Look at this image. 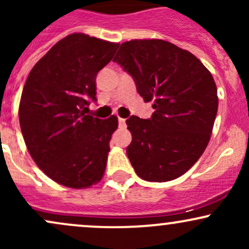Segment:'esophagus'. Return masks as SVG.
Listing matches in <instances>:
<instances>
[{
	"label": "esophagus",
	"instance_id": "1",
	"mask_svg": "<svg viewBox=\"0 0 249 249\" xmlns=\"http://www.w3.org/2000/svg\"><path fill=\"white\" fill-rule=\"evenodd\" d=\"M118 123H119V127H121V128L126 127V122H125L124 118H119Z\"/></svg>",
	"mask_w": 249,
	"mask_h": 249
}]
</instances>
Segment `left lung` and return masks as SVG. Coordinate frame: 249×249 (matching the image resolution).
Returning a JSON list of instances; mask_svg holds the SVG:
<instances>
[{
	"instance_id": "obj_1",
	"label": "left lung",
	"mask_w": 249,
	"mask_h": 249,
	"mask_svg": "<svg viewBox=\"0 0 249 249\" xmlns=\"http://www.w3.org/2000/svg\"><path fill=\"white\" fill-rule=\"evenodd\" d=\"M113 62L132 76L150 119L126 121L132 142L126 153L137 176L147 181L179 178L204 153L218 112L211 72L190 51L162 39L122 43Z\"/></svg>"
}]
</instances>
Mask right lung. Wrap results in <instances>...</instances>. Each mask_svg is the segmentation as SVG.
Listing matches in <instances>:
<instances>
[{"label": "right lung", "instance_id": "add662e5", "mask_svg": "<svg viewBox=\"0 0 249 249\" xmlns=\"http://www.w3.org/2000/svg\"><path fill=\"white\" fill-rule=\"evenodd\" d=\"M118 43L71 34L34 65L19 102L21 131L31 158L53 181L88 188L105 172L118 118L85 115L96 102V76Z\"/></svg>", "mask_w": 249, "mask_h": 249}]
</instances>
